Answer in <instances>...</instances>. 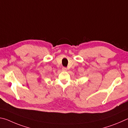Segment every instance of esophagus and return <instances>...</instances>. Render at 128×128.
Listing matches in <instances>:
<instances>
[{
	"label": "esophagus",
	"mask_w": 128,
	"mask_h": 128,
	"mask_svg": "<svg viewBox=\"0 0 128 128\" xmlns=\"http://www.w3.org/2000/svg\"><path fill=\"white\" fill-rule=\"evenodd\" d=\"M62 70L64 71H67V68H64V67H63L62 68Z\"/></svg>",
	"instance_id": "obj_1"
}]
</instances>
